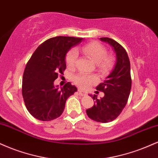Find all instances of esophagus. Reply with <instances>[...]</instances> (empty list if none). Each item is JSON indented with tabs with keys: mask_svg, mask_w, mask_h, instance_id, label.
<instances>
[{
	"mask_svg": "<svg viewBox=\"0 0 158 158\" xmlns=\"http://www.w3.org/2000/svg\"><path fill=\"white\" fill-rule=\"evenodd\" d=\"M78 92H79V95L80 96H82V97H84V96H86L87 95V94L85 93V91H83V90H78Z\"/></svg>",
	"mask_w": 158,
	"mask_h": 158,
	"instance_id": "34e87169",
	"label": "esophagus"
}]
</instances>
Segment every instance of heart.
Wrapping results in <instances>:
<instances>
[{"label":"heart","instance_id":"heart-1","mask_svg":"<svg viewBox=\"0 0 158 158\" xmlns=\"http://www.w3.org/2000/svg\"><path fill=\"white\" fill-rule=\"evenodd\" d=\"M81 50L88 57L96 62L101 70H106L112 68L114 64V58L108 55V51L103 45L97 42H90L83 45ZM78 59V51L76 49H72L67 54L65 58L67 68L73 69L76 66ZM97 81V77L94 76H88L85 74H78L74 77L75 84L81 88H87Z\"/></svg>","mask_w":158,"mask_h":158}]
</instances>
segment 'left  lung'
Wrapping results in <instances>:
<instances>
[{"label":"left lung","mask_w":158,"mask_h":158,"mask_svg":"<svg viewBox=\"0 0 158 158\" xmlns=\"http://www.w3.org/2000/svg\"><path fill=\"white\" fill-rule=\"evenodd\" d=\"M100 39L113 47L117 62L106 80L96 88L105 96L101 99H97V95L91 96L95 102L92 108L86 110V113L96 122L108 123L118 117L128 102L131 88V66L128 53L122 45L110 38Z\"/></svg>","instance_id":"1"}]
</instances>
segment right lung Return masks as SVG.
Masks as SVG:
<instances>
[{
    "label": "right lung",
    "mask_w": 158,
    "mask_h": 158,
    "mask_svg": "<svg viewBox=\"0 0 158 158\" xmlns=\"http://www.w3.org/2000/svg\"><path fill=\"white\" fill-rule=\"evenodd\" d=\"M82 39L70 36L49 39L38 47L27 62L22 96L27 109L39 120L50 121L60 117L68 98L77 91L70 82L59 89L54 86V81L64 74L67 52Z\"/></svg>",
    "instance_id": "obj_1"
}]
</instances>
